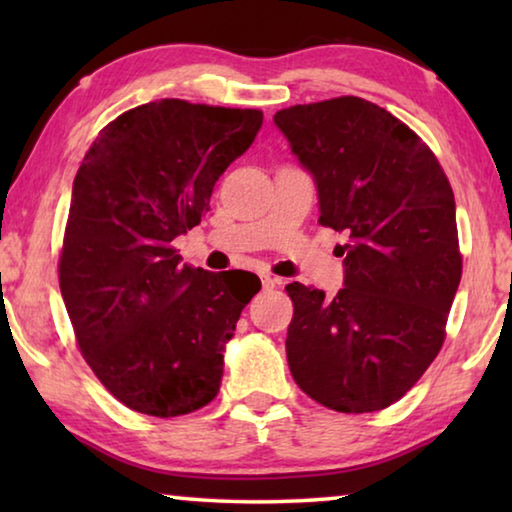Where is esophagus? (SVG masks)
I'll use <instances>...</instances> for the list:
<instances>
[{
	"label": "esophagus",
	"instance_id": "obj_1",
	"mask_svg": "<svg viewBox=\"0 0 512 512\" xmlns=\"http://www.w3.org/2000/svg\"><path fill=\"white\" fill-rule=\"evenodd\" d=\"M277 284V280L275 277H271V275H262V287L268 291V289H273Z\"/></svg>",
	"mask_w": 512,
	"mask_h": 512
}]
</instances>
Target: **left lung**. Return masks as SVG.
I'll return each instance as SVG.
<instances>
[{
	"label": "left lung",
	"mask_w": 512,
	"mask_h": 512,
	"mask_svg": "<svg viewBox=\"0 0 512 512\" xmlns=\"http://www.w3.org/2000/svg\"><path fill=\"white\" fill-rule=\"evenodd\" d=\"M273 121L314 178L318 223L345 237L334 298L287 287L291 375L327 409H386L445 341L463 268L454 192L429 146L377 103L339 97Z\"/></svg>",
	"instance_id": "8db88e82"
}]
</instances>
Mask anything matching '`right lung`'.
<instances>
[{
    "label": "right lung",
    "instance_id": "right-lung-1",
    "mask_svg": "<svg viewBox=\"0 0 512 512\" xmlns=\"http://www.w3.org/2000/svg\"><path fill=\"white\" fill-rule=\"evenodd\" d=\"M262 121L259 110L162 99L110 121L85 153L60 293L85 361L128 409L173 418L219 393L225 345L262 282L180 264L171 241L201 223Z\"/></svg>",
    "mask_w": 512,
    "mask_h": 512
}]
</instances>
